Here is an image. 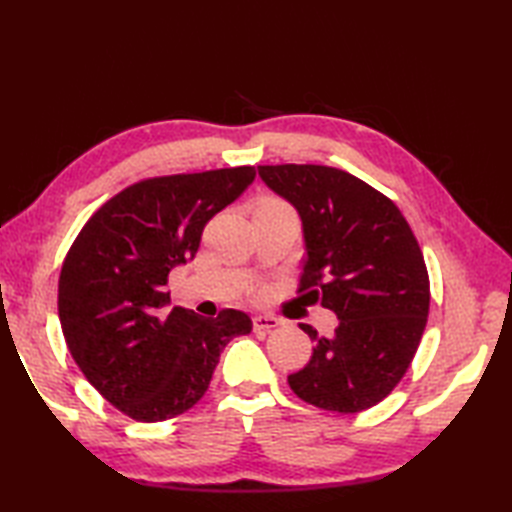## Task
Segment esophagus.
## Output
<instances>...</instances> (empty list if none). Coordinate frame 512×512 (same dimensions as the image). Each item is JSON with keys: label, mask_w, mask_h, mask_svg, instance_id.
I'll list each match as a JSON object with an SVG mask.
<instances>
[{"label": "esophagus", "mask_w": 512, "mask_h": 512, "mask_svg": "<svg viewBox=\"0 0 512 512\" xmlns=\"http://www.w3.org/2000/svg\"><path fill=\"white\" fill-rule=\"evenodd\" d=\"M277 325H279V319L270 317V314H257V317H253L255 332H270V330H275Z\"/></svg>", "instance_id": "esophagus-1"}]
</instances>
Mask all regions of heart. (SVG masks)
<instances>
[{
    "label": "heart",
    "mask_w": 512,
    "mask_h": 512,
    "mask_svg": "<svg viewBox=\"0 0 512 512\" xmlns=\"http://www.w3.org/2000/svg\"><path fill=\"white\" fill-rule=\"evenodd\" d=\"M279 206H286V204L279 202V200H270V198H268V200H264L262 204H259L257 209H279Z\"/></svg>",
    "instance_id": "1"
}]
</instances>
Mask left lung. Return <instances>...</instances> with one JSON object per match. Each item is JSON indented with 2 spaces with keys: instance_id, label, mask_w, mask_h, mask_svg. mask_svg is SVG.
Masks as SVG:
<instances>
[{
  "instance_id": "1",
  "label": "left lung",
  "mask_w": 512,
  "mask_h": 512,
  "mask_svg": "<svg viewBox=\"0 0 512 512\" xmlns=\"http://www.w3.org/2000/svg\"><path fill=\"white\" fill-rule=\"evenodd\" d=\"M301 217L306 262L299 292L336 314L310 363L288 385L310 405L356 413L374 407L409 369L429 317V275L398 206L367 182L323 165L257 167Z\"/></svg>"
}]
</instances>
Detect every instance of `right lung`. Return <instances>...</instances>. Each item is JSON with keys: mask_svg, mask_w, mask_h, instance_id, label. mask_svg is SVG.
Listing matches in <instances>:
<instances>
[{"mask_svg": "<svg viewBox=\"0 0 512 512\" xmlns=\"http://www.w3.org/2000/svg\"><path fill=\"white\" fill-rule=\"evenodd\" d=\"M255 180V167L149 178L81 228L59 277L68 350L99 394L140 422L176 418L209 389L226 343L253 330L246 312L204 319L171 303L169 273L195 257L204 224Z\"/></svg>", "mask_w": 512, "mask_h": 512, "instance_id": "right-lung-1", "label": "right lung"}]
</instances>
